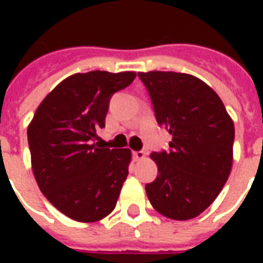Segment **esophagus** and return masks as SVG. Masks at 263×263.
<instances>
[{
	"mask_svg": "<svg viewBox=\"0 0 263 263\" xmlns=\"http://www.w3.org/2000/svg\"><path fill=\"white\" fill-rule=\"evenodd\" d=\"M132 155H134V158H135L137 160L145 159V156H146V154H145L143 151H135V152H134Z\"/></svg>",
	"mask_w": 263,
	"mask_h": 263,
	"instance_id": "1",
	"label": "esophagus"
}]
</instances>
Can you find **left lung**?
I'll return each mask as SVG.
<instances>
[{
  "mask_svg": "<svg viewBox=\"0 0 263 263\" xmlns=\"http://www.w3.org/2000/svg\"><path fill=\"white\" fill-rule=\"evenodd\" d=\"M156 121L172 135L169 151L152 152L158 176L145 186L158 213L190 220L210 207L232 166L234 122L217 92L197 77L176 71L138 73Z\"/></svg>",
  "mask_w": 263,
  "mask_h": 263,
  "instance_id": "1",
  "label": "left lung"
}]
</instances>
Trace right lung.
<instances>
[{
	"mask_svg": "<svg viewBox=\"0 0 263 263\" xmlns=\"http://www.w3.org/2000/svg\"><path fill=\"white\" fill-rule=\"evenodd\" d=\"M135 71L76 73L39 104L28 126L32 171L43 196L69 218L96 222L115 209L131 151L96 143L112 94Z\"/></svg>",
	"mask_w": 263,
	"mask_h": 263,
	"instance_id": "add662e5",
	"label": "right lung"
}]
</instances>
